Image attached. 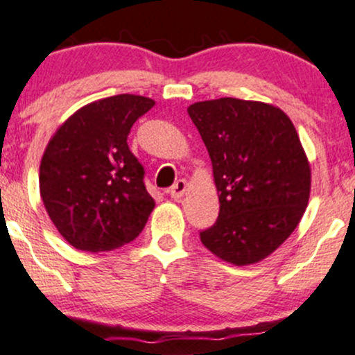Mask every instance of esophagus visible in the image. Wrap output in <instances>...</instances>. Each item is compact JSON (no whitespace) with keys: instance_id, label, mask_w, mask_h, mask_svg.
<instances>
[{"instance_id":"1","label":"esophagus","mask_w":355,"mask_h":355,"mask_svg":"<svg viewBox=\"0 0 355 355\" xmlns=\"http://www.w3.org/2000/svg\"><path fill=\"white\" fill-rule=\"evenodd\" d=\"M185 190H187V182L184 180V178H180V180H177L173 185H171L168 193H170L171 198H175V200H177V198L184 197Z\"/></svg>"}]
</instances>
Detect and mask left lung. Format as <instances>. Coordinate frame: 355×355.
<instances>
[{"mask_svg": "<svg viewBox=\"0 0 355 355\" xmlns=\"http://www.w3.org/2000/svg\"><path fill=\"white\" fill-rule=\"evenodd\" d=\"M189 116L209 151L220 204L202 244L236 266L259 263L309 205L311 170L297 130L279 107L236 97L196 103Z\"/></svg>", "mask_w": 355, "mask_h": 355, "instance_id": "1", "label": "left lung"}]
</instances>
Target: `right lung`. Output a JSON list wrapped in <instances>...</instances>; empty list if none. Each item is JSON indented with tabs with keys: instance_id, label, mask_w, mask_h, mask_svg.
<instances>
[{
	"instance_id": "add662e5",
	"label": "right lung",
	"mask_w": 355,
	"mask_h": 355,
	"mask_svg": "<svg viewBox=\"0 0 355 355\" xmlns=\"http://www.w3.org/2000/svg\"><path fill=\"white\" fill-rule=\"evenodd\" d=\"M150 97L111 96L73 112L50 138L40 163V196L62 237L76 249L112 251L138 237L155 200L130 151L136 119Z\"/></svg>"
}]
</instances>
